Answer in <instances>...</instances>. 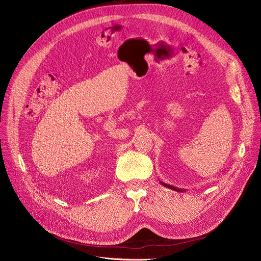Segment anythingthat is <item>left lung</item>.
<instances>
[{
    "mask_svg": "<svg viewBox=\"0 0 261 261\" xmlns=\"http://www.w3.org/2000/svg\"><path fill=\"white\" fill-rule=\"evenodd\" d=\"M160 183H161V184H162L163 186H165V187H168V188H170V189H173V190L177 191V193H184V191H185V189H181V188H176V187H174V186H171V185L165 184V183H163V182H161V181H160Z\"/></svg>",
    "mask_w": 261,
    "mask_h": 261,
    "instance_id": "1",
    "label": "left lung"
}]
</instances>
